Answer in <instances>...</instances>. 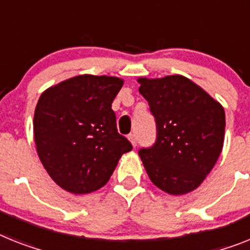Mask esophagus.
<instances>
[{"mask_svg": "<svg viewBox=\"0 0 250 250\" xmlns=\"http://www.w3.org/2000/svg\"><path fill=\"white\" fill-rule=\"evenodd\" d=\"M128 140H129V142L132 144V146L135 147L136 145H137V137H136L135 133H131V135H128Z\"/></svg>", "mask_w": 250, "mask_h": 250, "instance_id": "esophagus-1", "label": "esophagus"}]
</instances>
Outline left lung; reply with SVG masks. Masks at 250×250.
<instances>
[{
	"label": "left lung",
	"instance_id": "8db88e82",
	"mask_svg": "<svg viewBox=\"0 0 250 250\" xmlns=\"http://www.w3.org/2000/svg\"><path fill=\"white\" fill-rule=\"evenodd\" d=\"M140 93L156 121L152 147L141 148L148 178L157 188L182 196L201 186L215 167L225 138V110L182 75L140 77Z\"/></svg>",
	"mask_w": 250,
	"mask_h": 250
}]
</instances>
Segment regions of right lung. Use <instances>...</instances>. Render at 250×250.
<instances>
[{
	"instance_id": "1",
	"label": "right lung",
	"mask_w": 250,
	"mask_h": 250,
	"mask_svg": "<svg viewBox=\"0 0 250 250\" xmlns=\"http://www.w3.org/2000/svg\"><path fill=\"white\" fill-rule=\"evenodd\" d=\"M123 86L114 76L79 75L50 86L34 113V141L44 169L62 189L95 192L108 183L132 145L117 131L112 103Z\"/></svg>"
}]
</instances>
